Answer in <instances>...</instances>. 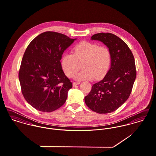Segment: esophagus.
I'll return each mask as SVG.
<instances>
[{
  "label": "esophagus",
  "mask_w": 156,
  "mask_h": 156,
  "mask_svg": "<svg viewBox=\"0 0 156 156\" xmlns=\"http://www.w3.org/2000/svg\"><path fill=\"white\" fill-rule=\"evenodd\" d=\"M80 84V83H79V82H73V83H72L73 87L76 86Z\"/></svg>",
  "instance_id": "obj_1"
}]
</instances>
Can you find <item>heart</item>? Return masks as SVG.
<instances>
[{
  "mask_svg": "<svg viewBox=\"0 0 156 156\" xmlns=\"http://www.w3.org/2000/svg\"><path fill=\"white\" fill-rule=\"evenodd\" d=\"M111 54L106 46L96 43L82 42L73 48V54L66 53L61 60L62 69L69 77H73L83 63V70L75 76L78 80L100 79L110 67Z\"/></svg>",
  "mask_w": 156,
  "mask_h": 156,
  "instance_id": "obj_1",
  "label": "heart"
}]
</instances>
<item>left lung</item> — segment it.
<instances>
[{
    "label": "left lung",
    "instance_id": "obj_1",
    "mask_svg": "<svg viewBox=\"0 0 156 156\" xmlns=\"http://www.w3.org/2000/svg\"><path fill=\"white\" fill-rule=\"evenodd\" d=\"M91 39L108 47L111 64L104 79L93 85L84 100L93 111L108 114L117 109L130 96L136 76L135 58L127 45L116 35L99 33Z\"/></svg>",
    "mask_w": 156,
    "mask_h": 156
}]
</instances>
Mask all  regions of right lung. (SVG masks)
<instances>
[{
	"instance_id": "1",
	"label": "right lung",
	"mask_w": 156,
	"mask_h": 156,
	"mask_svg": "<svg viewBox=\"0 0 156 156\" xmlns=\"http://www.w3.org/2000/svg\"><path fill=\"white\" fill-rule=\"evenodd\" d=\"M76 39L45 32L27 46L18 72L22 94L36 109L52 112L65 103L72 83L65 75L60 60Z\"/></svg>"
}]
</instances>
